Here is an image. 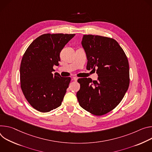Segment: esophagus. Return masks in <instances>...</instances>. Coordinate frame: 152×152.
Returning a JSON list of instances; mask_svg holds the SVG:
<instances>
[{
  "label": "esophagus",
  "mask_w": 152,
  "mask_h": 152,
  "mask_svg": "<svg viewBox=\"0 0 152 152\" xmlns=\"http://www.w3.org/2000/svg\"><path fill=\"white\" fill-rule=\"evenodd\" d=\"M78 80V78L76 77H72V80H74V81H77Z\"/></svg>",
  "instance_id": "1"
}]
</instances>
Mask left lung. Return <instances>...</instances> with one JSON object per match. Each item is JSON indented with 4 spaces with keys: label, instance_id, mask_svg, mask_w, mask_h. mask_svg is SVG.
Instances as JSON below:
<instances>
[{
    "label": "left lung",
    "instance_id": "1",
    "mask_svg": "<svg viewBox=\"0 0 152 152\" xmlns=\"http://www.w3.org/2000/svg\"><path fill=\"white\" fill-rule=\"evenodd\" d=\"M81 44L87 56L86 69H96L98 77L97 81L79 78L77 97L82 108L94 115H103L119 104L129 88L128 59L112 38L84 35Z\"/></svg>",
    "mask_w": 152,
    "mask_h": 152
}]
</instances>
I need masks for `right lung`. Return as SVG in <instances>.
Listing matches in <instances>:
<instances>
[{"label": "right lung", "mask_w": 152, "mask_h": 152, "mask_svg": "<svg viewBox=\"0 0 152 152\" xmlns=\"http://www.w3.org/2000/svg\"><path fill=\"white\" fill-rule=\"evenodd\" d=\"M74 34H44L34 40L24 53L20 67V87L31 106L48 112L61 104L71 77H61L54 65L60 61V53Z\"/></svg>", "instance_id": "right-lung-1"}]
</instances>
